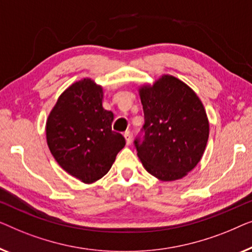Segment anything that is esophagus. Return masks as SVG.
Segmentation results:
<instances>
[{"label":"esophagus","instance_id":"34e87169","mask_svg":"<svg viewBox=\"0 0 252 252\" xmlns=\"http://www.w3.org/2000/svg\"><path fill=\"white\" fill-rule=\"evenodd\" d=\"M125 138H126V144L130 145V143H131V138H132V136H131L130 131H126V132H125Z\"/></svg>","mask_w":252,"mask_h":252}]
</instances>
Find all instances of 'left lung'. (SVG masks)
<instances>
[{
  "label": "left lung",
  "instance_id": "8db88e82",
  "mask_svg": "<svg viewBox=\"0 0 252 252\" xmlns=\"http://www.w3.org/2000/svg\"><path fill=\"white\" fill-rule=\"evenodd\" d=\"M145 125L134 140L144 168L162 182L183 178L204 153L209 121L203 104L190 88L171 75L139 89Z\"/></svg>",
  "mask_w": 252,
  "mask_h": 252
}]
</instances>
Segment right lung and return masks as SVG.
Instances as JSON below:
<instances>
[{
    "label": "right lung",
    "instance_id": "1",
    "mask_svg": "<svg viewBox=\"0 0 252 252\" xmlns=\"http://www.w3.org/2000/svg\"><path fill=\"white\" fill-rule=\"evenodd\" d=\"M102 88L91 79L73 83L49 114L47 143L58 164L81 182H97L112 168L126 139L112 130L114 114L102 107Z\"/></svg>",
    "mask_w": 252,
    "mask_h": 252
}]
</instances>
